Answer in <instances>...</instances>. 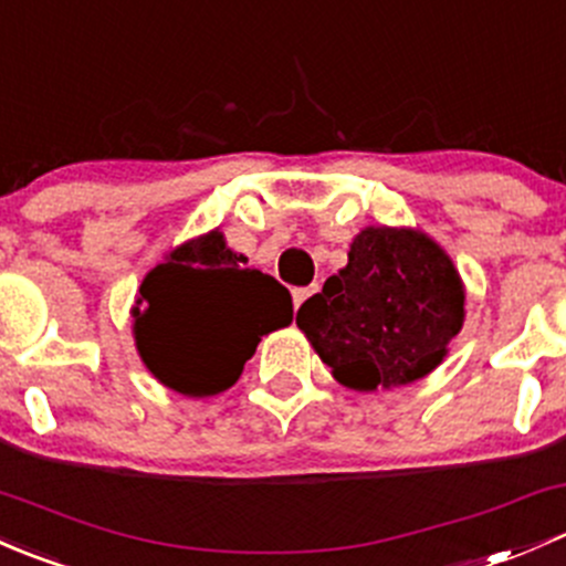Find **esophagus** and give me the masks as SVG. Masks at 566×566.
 Segmentation results:
<instances>
[{
    "mask_svg": "<svg viewBox=\"0 0 566 566\" xmlns=\"http://www.w3.org/2000/svg\"><path fill=\"white\" fill-rule=\"evenodd\" d=\"M315 293H317V287H298V290H293L295 310H301V306H304V301L310 298V295H315Z\"/></svg>",
    "mask_w": 566,
    "mask_h": 566,
    "instance_id": "esophagus-1",
    "label": "esophagus"
}]
</instances>
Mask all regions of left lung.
I'll use <instances>...</instances> for the list:
<instances>
[{
  "instance_id": "left-lung-1",
  "label": "left lung",
  "mask_w": 566,
  "mask_h": 566,
  "mask_svg": "<svg viewBox=\"0 0 566 566\" xmlns=\"http://www.w3.org/2000/svg\"><path fill=\"white\" fill-rule=\"evenodd\" d=\"M298 328L353 391L399 389L447 358L465 323V284L452 256L416 227H364L347 265L304 301Z\"/></svg>"
}]
</instances>
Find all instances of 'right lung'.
<instances>
[{"label":"right lung","instance_id":"add662e5","mask_svg":"<svg viewBox=\"0 0 566 566\" xmlns=\"http://www.w3.org/2000/svg\"><path fill=\"white\" fill-rule=\"evenodd\" d=\"M134 342L153 378L182 397H213L241 378L265 334L293 323L287 287L247 268L221 230L164 254L139 287Z\"/></svg>","mask_w":566,"mask_h":566}]
</instances>
